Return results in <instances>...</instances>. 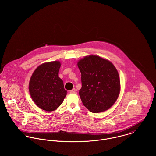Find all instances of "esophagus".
<instances>
[{"label": "esophagus", "instance_id": "esophagus-1", "mask_svg": "<svg viewBox=\"0 0 156 156\" xmlns=\"http://www.w3.org/2000/svg\"><path fill=\"white\" fill-rule=\"evenodd\" d=\"M70 93H71V94H76V89L73 88L71 90H70Z\"/></svg>", "mask_w": 156, "mask_h": 156}]
</instances>
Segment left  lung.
Returning a JSON list of instances; mask_svg holds the SVG:
<instances>
[{
  "instance_id": "1",
  "label": "left lung",
  "mask_w": 156,
  "mask_h": 156,
  "mask_svg": "<svg viewBox=\"0 0 156 156\" xmlns=\"http://www.w3.org/2000/svg\"><path fill=\"white\" fill-rule=\"evenodd\" d=\"M81 73L79 95L83 105L93 113L108 110L120 92L118 72L109 61L96 55L84 57L77 62Z\"/></svg>"
}]
</instances>
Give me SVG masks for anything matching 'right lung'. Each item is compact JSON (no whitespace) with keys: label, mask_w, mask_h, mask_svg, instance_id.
Returning a JSON list of instances; mask_svg holds the SVG:
<instances>
[{"label":"right lung","mask_w":156,"mask_h":156,"mask_svg":"<svg viewBox=\"0 0 156 156\" xmlns=\"http://www.w3.org/2000/svg\"><path fill=\"white\" fill-rule=\"evenodd\" d=\"M61 62L58 61L42 64L34 71L29 83L30 96L40 109L56 110L62 103L67 91L59 77Z\"/></svg>","instance_id":"obj_1"}]
</instances>
